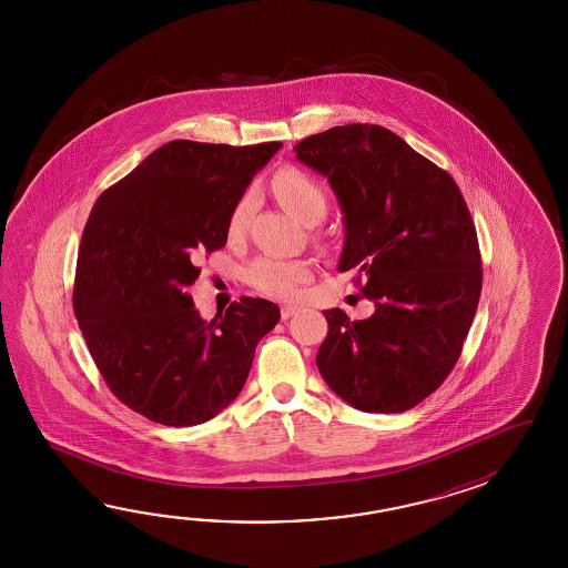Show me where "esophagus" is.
<instances>
[{
    "label": "esophagus",
    "instance_id": "obj_1",
    "mask_svg": "<svg viewBox=\"0 0 568 568\" xmlns=\"http://www.w3.org/2000/svg\"><path fill=\"white\" fill-rule=\"evenodd\" d=\"M301 308L296 306V304H284L282 308H280V314H282V318L286 321V318H290V316H294V314L298 313Z\"/></svg>",
    "mask_w": 568,
    "mask_h": 568
}]
</instances>
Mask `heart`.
Instances as JSON below:
<instances>
[{
    "label": "heart",
    "mask_w": 568,
    "mask_h": 568,
    "mask_svg": "<svg viewBox=\"0 0 568 568\" xmlns=\"http://www.w3.org/2000/svg\"><path fill=\"white\" fill-rule=\"evenodd\" d=\"M272 191L282 206L290 211L304 225H314L326 215L328 196L325 186L313 174L301 169L280 170L272 181ZM254 191L243 193L235 205L231 206L227 217V235L231 240L242 237L247 227V219L254 211ZM247 282L272 298H292L301 284L311 278V266L301 260H282L272 255H262L247 266Z\"/></svg>",
    "instance_id": "b5f03b06"
}]
</instances>
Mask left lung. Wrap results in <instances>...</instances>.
Segmentation results:
<instances>
[{
  "label": "left lung",
  "instance_id": "obj_1",
  "mask_svg": "<svg viewBox=\"0 0 568 568\" xmlns=\"http://www.w3.org/2000/svg\"><path fill=\"white\" fill-rule=\"evenodd\" d=\"M294 152L337 196L345 223L338 272L357 270L375 304L363 321L325 311L318 372L357 410H410L455 367L479 304L471 213L445 170L382 125H337Z\"/></svg>",
  "mask_w": 568,
  "mask_h": 568
}]
</instances>
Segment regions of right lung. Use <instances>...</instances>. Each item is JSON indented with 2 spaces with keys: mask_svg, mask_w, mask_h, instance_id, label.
I'll use <instances>...</instances> for the list:
<instances>
[{
  "mask_svg": "<svg viewBox=\"0 0 568 568\" xmlns=\"http://www.w3.org/2000/svg\"><path fill=\"white\" fill-rule=\"evenodd\" d=\"M280 142L174 140L97 199L77 257L73 306L109 389L164 426L206 423L242 392L255 347L280 321L264 298L203 321L189 286L227 243L231 206Z\"/></svg>",
  "mask_w": 568,
  "mask_h": 568,
  "instance_id": "1",
  "label": "right lung"
}]
</instances>
